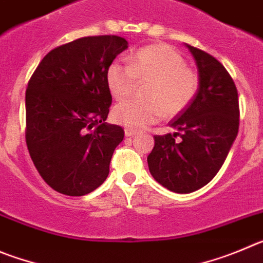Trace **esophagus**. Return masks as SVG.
I'll return each mask as SVG.
<instances>
[{
    "mask_svg": "<svg viewBox=\"0 0 263 263\" xmlns=\"http://www.w3.org/2000/svg\"><path fill=\"white\" fill-rule=\"evenodd\" d=\"M124 135H126L127 137H131V136H135V135H137V131H135V129L126 128L124 129Z\"/></svg>",
    "mask_w": 263,
    "mask_h": 263,
    "instance_id": "1",
    "label": "esophagus"
}]
</instances>
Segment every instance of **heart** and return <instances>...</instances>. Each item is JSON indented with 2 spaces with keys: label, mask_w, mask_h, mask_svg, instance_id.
Returning a JSON list of instances; mask_svg holds the SVG:
<instances>
[{
  "label": "heart",
  "mask_w": 263,
  "mask_h": 263,
  "mask_svg": "<svg viewBox=\"0 0 263 263\" xmlns=\"http://www.w3.org/2000/svg\"><path fill=\"white\" fill-rule=\"evenodd\" d=\"M145 81L146 99H127L112 110L117 123L129 129H143L165 114L174 117L187 107L198 90V76L184 67L179 52L166 44L148 46L136 51L128 63L117 59L106 70V84L115 99L132 93L136 81Z\"/></svg>",
  "instance_id": "1"
}]
</instances>
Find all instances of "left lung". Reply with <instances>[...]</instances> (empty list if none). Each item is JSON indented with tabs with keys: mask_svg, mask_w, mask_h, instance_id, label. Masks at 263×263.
<instances>
[{
	"mask_svg": "<svg viewBox=\"0 0 263 263\" xmlns=\"http://www.w3.org/2000/svg\"><path fill=\"white\" fill-rule=\"evenodd\" d=\"M199 72V89L169 126L178 132L155 136L149 172L167 190L189 194L211 181L228 156L240 124L236 85L221 63L186 44ZM179 139H176V136Z\"/></svg>",
	"mask_w": 263,
	"mask_h": 263,
	"instance_id": "left-lung-1",
	"label": "left lung"
}]
</instances>
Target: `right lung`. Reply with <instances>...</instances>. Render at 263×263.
<instances>
[{
	"label": "right lung",
	"instance_id": "1",
	"mask_svg": "<svg viewBox=\"0 0 263 263\" xmlns=\"http://www.w3.org/2000/svg\"><path fill=\"white\" fill-rule=\"evenodd\" d=\"M128 42L117 35L73 40L40 61L26 90V143L48 186L69 196L106 181L122 127L107 124L106 70Z\"/></svg>",
	"mask_w": 263,
	"mask_h": 263
}]
</instances>
